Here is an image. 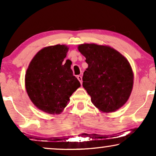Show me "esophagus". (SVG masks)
<instances>
[{
	"label": "esophagus",
	"mask_w": 156,
	"mask_h": 156,
	"mask_svg": "<svg viewBox=\"0 0 156 156\" xmlns=\"http://www.w3.org/2000/svg\"><path fill=\"white\" fill-rule=\"evenodd\" d=\"M77 80H78L79 81H80V84H82V76H80V75L77 76Z\"/></svg>",
	"instance_id": "esophagus-1"
}]
</instances>
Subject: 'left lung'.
Segmentation results:
<instances>
[{"label":"left lung","instance_id":"1","mask_svg":"<svg viewBox=\"0 0 156 156\" xmlns=\"http://www.w3.org/2000/svg\"><path fill=\"white\" fill-rule=\"evenodd\" d=\"M78 49L88 64L82 85L91 102L103 112L119 109L129 99L133 88V74L129 62L108 46L83 44Z\"/></svg>","mask_w":156,"mask_h":156}]
</instances>
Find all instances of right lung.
Masks as SVG:
<instances>
[{"mask_svg": "<svg viewBox=\"0 0 156 156\" xmlns=\"http://www.w3.org/2000/svg\"><path fill=\"white\" fill-rule=\"evenodd\" d=\"M67 51L62 44L43 48L32 59L25 74L30 99L39 109L51 114L62 112L80 87L70 65L63 63Z\"/></svg>", "mask_w": 156, "mask_h": 156, "instance_id": "right-lung-1", "label": "right lung"}]
</instances>
